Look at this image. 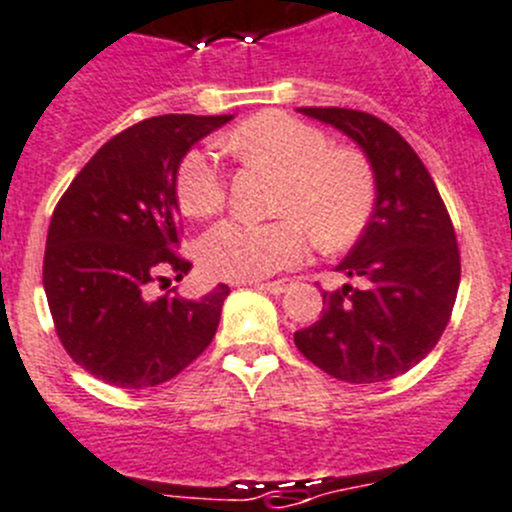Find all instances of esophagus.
<instances>
[{
    "label": "esophagus",
    "instance_id": "obj_1",
    "mask_svg": "<svg viewBox=\"0 0 512 512\" xmlns=\"http://www.w3.org/2000/svg\"><path fill=\"white\" fill-rule=\"evenodd\" d=\"M257 288L260 290H265V293H272V295H280V293H285V290L290 288V280H272V283H255Z\"/></svg>",
    "mask_w": 512,
    "mask_h": 512
}]
</instances>
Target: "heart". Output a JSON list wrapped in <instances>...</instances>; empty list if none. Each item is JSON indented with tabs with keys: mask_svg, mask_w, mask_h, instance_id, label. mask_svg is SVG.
I'll return each mask as SVG.
<instances>
[{
	"mask_svg": "<svg viewBox=\"0 0 512 512\" xmlns=\"http://www.w3.org/2000/svg\"><path fill=\"white\" fill-rule=\"evenodd\" d=\"M224 146L242 159L280 171L275 222L227 219L209 229L199 257L209 275L224 280H260L300 265L310 252V228L326 250L356 242L374 217L379 199L376 169L364 151L333 146L323 128L267 111L234 128ZM174 191L186 217L217 212L227 197V176L217 156L191 148L176 166Z\"/></svg>",
	"mask_w": 512,
	"mask_h": 512,
	"instance_id": "b5f03b06",
	"label": "heart"
}]
</instances>
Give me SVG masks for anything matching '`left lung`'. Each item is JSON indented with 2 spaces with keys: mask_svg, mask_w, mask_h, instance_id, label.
Returning <instances> with one entry per match:
<instances>
[{
  "mask_svg": "<svg viewBox=\"0 0 512 512\" xmlns=\"http://www.w3.org/2000/svg\"><path fill=\"white\" fill-rule=\"evenodd\" d=\"M364 148L379 179L369 227L336 267L364 288L323 293L321 318L295 333V346L348 384L407 374L442 338L460 288V247L427 166L399 131L351 108H300Z\"/></svg>",
  "mask_w": 512,
  "mask_h": 512,
  "instance_id": "obj_1",
  "label": "left lung"
}]
</instances>
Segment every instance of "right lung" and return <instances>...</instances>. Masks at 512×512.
<instances>
[{
  "mask_svg": "<svg viewBox=\"0 0 512 512\" xmlns=\"http://www.w3.org/2000/svg\"><path fill=\"white\" fill-rule=\"evenodd\" d=\"M232 116H156L126 128L70 181L47 229V305L75 364L121 389L174 379L212 343L227 285L202 300L151 293L181 280L176 166Z\"/></svg>",
  "mask_w": 512,
  "mask_h": 512,
  "instance_id": "add662e5",
  "label": "right lung"
}]
</instances>
